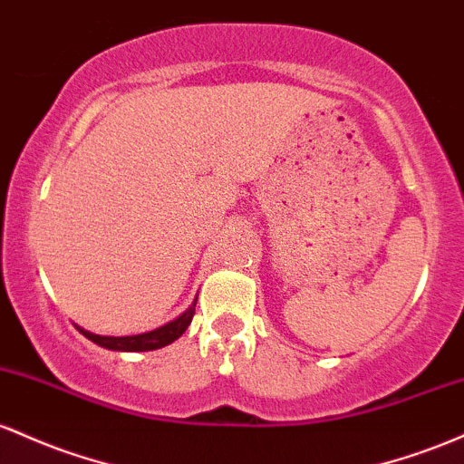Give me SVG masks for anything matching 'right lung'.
<instances>
[{
  "label": "right lung",
  "mask_w": 464,
  "mask_h": 464,
  "mask_svg": "<svg viewBox=\"0 0 464 464\" xmlns=\"http://www.w3.org/2000/svg\"><path fill=\"white\" fill-rule=\"evenodd\" d=\"M195 304L197 300L192 302L188 309L184 311L179 317H175L173 322L169 324L160 326V329L149 331V333H140V335H127V337H109V335H93L90 331H82V335L87 340H92L93 344L109 348V351H127V353H140V351H155V348H162L173 344L177 337L184 335V331L188 329L192 315H195Z\"/></svg>",
  "instance_id": "obj_1"
}]
</instances>
